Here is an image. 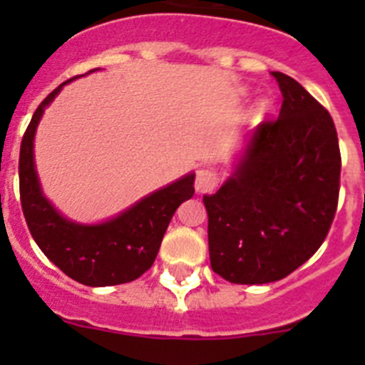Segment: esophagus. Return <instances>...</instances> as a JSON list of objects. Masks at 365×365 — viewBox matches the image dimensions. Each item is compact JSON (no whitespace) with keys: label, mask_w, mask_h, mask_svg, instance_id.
Masks as SVG:
<instances>
[{"label":"esophagus","mask_w":365,"mask_h":365,"mask_svg":"<svg viewBox=\"0 0 365 365\" xmlns=\"http://www.w3.org/2000/svg\"><path fill=\"white\" fill-rule=\"evenodd\" d=\"M215 186H217V173L208 168H199L195 173V190L199 193H206L212 192Z\"/></svg>","instance_id":"esophagus-1"}]
</instances>
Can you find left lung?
<instances>
[{
  "mask_svg": "<svg viewBox=\"0 0 365 365\" xmlns=\"http://www.w3.org/2000/svg\"><path fill=\"white\" fill-rule=\"evenodd\" d=\"M272 76L278 118L247 135L230 177L202 197L212 270L240 285L278 282L303 265L324 243L340 192L333 118L294 78Z\"/></svg>",
  "mask_w": 365,
  "mask_h": 365,
  "instance_id": "1",
  "label": "left lung"
}]
</instances>
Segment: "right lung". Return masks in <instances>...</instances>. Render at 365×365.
<instances>
[{"instance_id":"right-lung-1","label":"right lung","mask_w":365,"mask_h":365,"mask_svg":"<svg viewBox=\"0 0 365 365\" xmlns=\"http://www.w3.org/2000/svg\"><path fill=\"white\" fill-rule=\"evenodd\" d=\"M96 71V69H93ZM89 71V73H93ZM58 86L32 115L19 150V195L25 221L41 252L74 282L89 287L120 285L153 265L173 214L193 195L195 173L155 190L108 221L83 225L67 219L43 195L36 164L34 135L45 108L62 91Z\"/></svg>"}]
</instances>
